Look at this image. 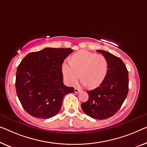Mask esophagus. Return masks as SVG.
I'll use <instances>...</instances> for the list:
<instances>
[{"label":"esophagus","mask_w":147,"mask_h":147,"mask_svg":"<svg viewBox=\"0 0 147 147\" xmlns=\"http://www.w3.org/2000/svg\"><path fill=\"white\" fill-rule=\"evenodd\" d=\"M80 92H81V90L77 88H74V92L75 93H78Z\"/></svg>","instance_id":"1"}]
</instances>
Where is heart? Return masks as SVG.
Returning <instances> with one entry per match:
<instances>
[{
	"instance_id": "heart-1",
	"label": "heart",
	"mask_w": 147,
	"mask_h": 147,
	"mask_svg": "<svg viewBox=\"0 0 147 147\" xmlns=\"http://www.w3.org/2000/svg\"><path fill=\"white\" fill-rule=\"evenodd\" d=\"M108 71V62L102 55L82 50L71 57V61L62 65V73L68 84L71 85L80 77L82 84L95 88L103 82Z\"/></svg>"
}]
</instances>
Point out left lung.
<instances>
[{
    "mask_svg": "<svg viewBox=\"0 0 147 147\" xmlns=\"http://www.w3.org/2000/svg\"><path fill=\"white\" fill-rule=\"evenodd\" d=\"M106 59L108 71L100 86L87 91L88 100L81 104L87 115L106 119L121 108L129 90V73L121 59L104 50H97Z\"/></svg>",
    "mask_w": 147,
    "mask_h": 147,
    "instance_id": "left-lung-1",
    "label": "left lung"
}]
</instances>
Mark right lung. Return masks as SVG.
<instances>
[{
  "instance_id": "1",
  "label": "right lung",
  "mask_w": 147,
  "mask_h": 147,
  "mask_svg": "<svg viewBox=\"0 0 147 147\" xmlns=\"http://www.w3.org/2000/svg\"><path fill=\"white\" fill-rule=\"evenodd\" d=\"M73 53L71 48H45L32 52L17 68L16 94L24 109L39 119L57 114L65 96L74 92L63 84L62 65Z\"/></svg>"
}]
</instances>
